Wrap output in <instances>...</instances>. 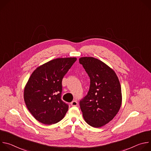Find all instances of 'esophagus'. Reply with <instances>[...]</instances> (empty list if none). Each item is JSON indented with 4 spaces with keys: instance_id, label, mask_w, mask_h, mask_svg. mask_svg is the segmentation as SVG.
<instances>
[{
    "instance_id": "obj_1",
    "label": "esophagus",
    "mask_w": 151,
    "mask_h": 151,
    "mask_svg": "<svg viewBox=\"0 0 151 151\" xmlns=\"http://www.w3.org/2000/svg\"><path fill=\"white\" fill-rule=\"evenodd\" d=\"M70 104L72 106H76L78 105V101L76 100H74Z\"/></svg>"
}]
</instances>
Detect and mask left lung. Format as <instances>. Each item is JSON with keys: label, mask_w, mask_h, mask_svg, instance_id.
Segmentation results:
<instances>
[{"label": "left lung", "mask_w": 151, "mask_h": 151, "mask_svg": "<svg viewBox=\"0 0 151 151\" xmlns=\"http://www.w3.org/2000/svg\"><path fill=\"white\" fill-rule=\"evenodd\" d=\"M82 64L90 79L87 95L79 101L83 117L88 124L100 127L118 112L122 103L121 85L115 72L101 61L81 57Z\"/></svg>", "instance_id": "1"}]
</instances>
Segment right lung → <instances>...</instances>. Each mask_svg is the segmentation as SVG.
Returning a JSON list of instances; mask_svg holds the SVG:
<instances>
[{
  "label": "right lung",
  "mask_w": 151,
  "mask_h": 151,
  "mask_svg": "<svg viewBox=\"0 0 151 151\" xmlns=\"http://www.w3.org/2000/svg\"><path fill=\"white\" fill-rule=\"evenodd\" d=\"M76 58H59L38 67L31 75L24 91L27 109L40 122L51 125L60 121L69 105L61 99L62 79Z\"/></svg>",
  "instance_id": "right-lung-1"
}]
</instances>
